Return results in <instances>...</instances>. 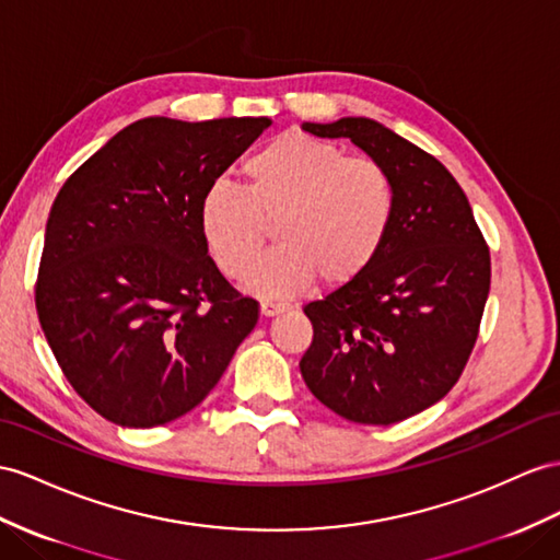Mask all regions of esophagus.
<instances>
[{
  "label": "esophagus",
  "instance_id": "obj_1",
  "mask_svg": "<svg viewBox=\"0 0 560 560\" xmlns=\"http://www.w3.org/2000/svg\"><path fill=\"white\" fill-rule=\"evenodd\" d=\"M291 305L289 303H277V300H262L260 303V314L262 317H277V314L285 312Z\"/></svg>",
  "mask_w": 560,
  "mask_h": 560
}]
</instances>
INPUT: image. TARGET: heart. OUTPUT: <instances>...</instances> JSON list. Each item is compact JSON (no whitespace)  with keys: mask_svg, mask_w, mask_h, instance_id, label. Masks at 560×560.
<instances>
[{"mask_svg":"<svg viewBox=\"0 0 560 560\" xmlns=\"http://www.w3.org/2000/svg\"><path fill=\"white\" fill-rule=\"evenodd\" d=\"M243 177L246 191L226 182L210 186L198 224L214 262L243 277L264 245L266 222H276L282 246L246 279L257 295H291L314 277L328 289L346 285L374 265L390 236L397 191L374 158L285 132L243 163Z\"/></svg>","mask_w":560,"mask_h":560,"instance_id":"obj_1","label":"heart"}]
</instances>
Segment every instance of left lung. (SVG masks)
Here are the masks:
<instances>
[{
  "label": "left lung",
  "instance_id": "obj_1",
  "mask_svg": "<svg viewBox=\"0 0 560 560\" xmlns=\"http://www.w3.org/2000/svg\"><path fill=\"white\" fill-rule=\"evenodd\" d=\"M350 139L388 167L397 191L390 236L364 275L305 305L310 393L338 417L390 425L452 390L476 346L490 293V250L468 198L438 158L371 118L303 122Z\"/></svg>",
  "mask_w": 560,
  "mask_h": 560
}]
</instances>
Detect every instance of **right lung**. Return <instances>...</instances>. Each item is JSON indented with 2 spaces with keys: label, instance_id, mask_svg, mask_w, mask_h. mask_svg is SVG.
I'll use <instances>...</instances> for the list:
<instances>
[{
  "label": "right lung",
  "instance_id": "obj_1",
  "mask_svg": "<svg viewBox=\"0 0 560 560\" xmlns=\"http://www.w3.org/2000/svg\"><path fill=\"white\" fill-rule=\"evenodd\" d=\"M269 118L127 125L56 196L35 305L75 393L104 419L153 428L218 385L257 324L220 275L198 206Z\"/></svg>",
  "mask_w": 560,
  "mask_h": 560
}]
</instances>
